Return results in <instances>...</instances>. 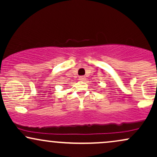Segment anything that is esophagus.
<instances>
[{"instance_id": "1", "label": "esophagus", "mask_w": 157, "mask_h": 157, "mask_svg": "<svg viewBox=\"0 0 157 157\" xmlns=\"http://www.w3.org/2000/svg\"><path fill=\"white\" fill-rule=\"evenodd\" d=\"M79 80H82V81L86 80V77H85V76H80V77H79Z\"/></svg>"}]
</instances>
